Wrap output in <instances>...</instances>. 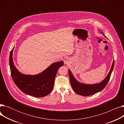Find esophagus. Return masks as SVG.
<instances>
[{"label":"esophagus","mask_w":124,"mask_h":124,"mask_svg":"<svg viewBox=\"0 0 124 124\" xmlns=\"http://www.w3.org/2000/svg\"><path fill=\"white\" fill-rule=\"evenodd\" d=\"M70 60H69V58H66V59H64V63L65 64H68L69 62H70Z\"/></svg>","instance_id":"obj_1"}]
</instances>
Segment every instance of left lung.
Instances as JSON below:
<instances>
[{"instance_id": "obj_1", "label": "left lung", "mask_w": 124, "mask_h": 124, "mask_svg": "<svg viewBox=\"0 0 124 124\" xmlns=\"http://www.w3.org/2000/svg\"><path fill=\"white\" fill-rule=\"evenodd\" d=\"M101 32L102 33V31H101ZM102 34L104 36H105L106 38H107L105 36V35L103 34V33ZM114 64H115V61H113L111 68H110L109 72L107 75V76L105 77V78L101 82L98 83L93 84L82 83L79 81H78L74 77L72 73H71L70 69H69L68 72H69V79H70L71 85V86H72V89L77 94L80 95H82V96L91 95L101 92V91L104 88L106 87V86L107 85V84H108L109 80L110 75H111L112 71L114 69Z\"/></svg>"}]
</instances>
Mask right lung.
Returning a JSON list of instances; mask_svg holds the SVG:
<instances>
[{
  "label": "right lung",
  "instance_id": "right-lung-1",
  "mask_svg": "<svg viewBox=\"0 0 124 124\" xmlns=\"http://www.w3.org/2000/svg\"><path fill=\"white\" fill-rule=\"evenodd\" d=\"M9 55L11 75L16 85L22 92L28 95L41 97L49 94L53 90L57 71L64 65L63 61L52 63L41 73L27 75L21 73L16 67L13 61V51Z\"/></svg>",
  "mask_w": 124,
  "mask_h": 124
}]
</instances>
